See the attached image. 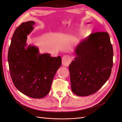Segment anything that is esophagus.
<instances>
[{
	"mask_svg": "<svg viewBox=\"0 0 122 122\" xmlns=\"http://www.w3.org/2000/svg\"><path fill=\"white\" fill-rule=\"evenodd\" d=\"M71 57L69 55H65L62 57V65L65 67H68L71 61Z\"/></svg>",
	"mask_w": 122,
	"mask_h": 122,
	"instance_id": "esophagus-1",
	"label": "esophagus"
}]
</instances>
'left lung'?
Returning a JSON list of instances; mask_svg holds the SVG:
<instances>
[{
	"label": "left lung",
	"mask_w": 122,
	"mask_h": 122,
	"mask_svg": "<svg viewBox=\"0 0 122 122\" xmlns=\"http://www.w3.org/2000/svg\"><path fill=\"white\" fill-rule=\"evenodd\" d=\"M69 65L71 90L78 96L97 92L109 79L113 50L107 32L92 33L78 44Z\"/></svg>",
	"instance_id": "8db88e82"
}]
</instances>
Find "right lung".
I'll return each instance as SVG.
<instances>
[{"label":"right lung","mask_w":122,"mask_h":122,"mask_svg":"<svg viewBox=\"0 0 122 122\" xmlns=\"http://www.w3.org/2000/svg\"><path fill=\"white\" fill-rule=\"evenodd\" d=\"M33 21L23 22L13 34L8 53V62L12 82L18 90L28 97L40 99L50 90L53 79L61 65L60 56L41 54L26 40L34 29Z\"/></svg>","instance_id":"add662e5"}]
</instances>
